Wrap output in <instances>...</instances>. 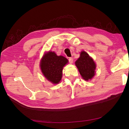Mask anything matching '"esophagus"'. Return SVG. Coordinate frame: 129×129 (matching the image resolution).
Wrapping results in <instances>:
<instances>
[{
  "label": "esophagus",
  "instance_id": "1",
  "mask_svg": "<svg viewBox=\"0 0 129 129\" xmlns=\"http://www.w3.org/2000/svg\"><path fill=\"white\" fill-rule=\"evenodd\" d=\"M68 60H69V62L70 64H72L73 62V58H72V57H70L68 58Z\"/></svg>",
  "mask_w": 129,
  "mask_h": 129
}]
</instances>
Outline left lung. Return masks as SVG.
<instances>
[{
	"mask_svg": "<svg viewBox=\"0 0 129 129\" xmlns=\"http://www.w3.org/2000/svg\"><path fill=\"white\" fill-rule=\"evenodd\" d=\"M76 65L80 75L85 80H90L95 75V64L86 52H81L80 57L76 61Z\"/></svg>",
	"mask_w": 129,
	"mask_h": 129,
	"instance_id": "8db88e82",
	"label": "left lung"
}]
</instances>
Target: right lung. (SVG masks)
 Segmentation results:
<instances>
[{
    "mask_svg": "<svg viewBox=\"0 0 129 129\" xmlns=\"http://www.w3.org/2000/svg\"><path fill=\"white\" fill-rule=\"evenodd\" d=\"M68 60L62 56L49 52L43 56L40 62L41 71L47 79L53 84H58L62 77V68Z\"/></svg>",
    "mask_w": 129,
    "mask_h": 129,
    "instance_id": "1",
    "label": "right lung"
}]
</instances>
